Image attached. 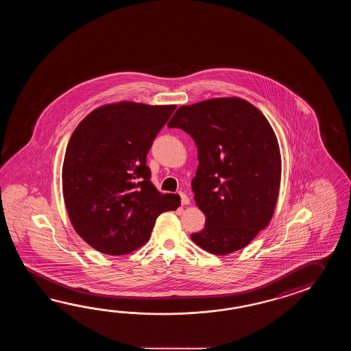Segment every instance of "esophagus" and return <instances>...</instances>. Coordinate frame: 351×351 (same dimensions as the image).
<instances>
[{
  "label": "esophagus",
  "instance_id": "34e87169",
  "mask_svg": "<svg viewBox=\"0 0 351 351\" xmlns=\"http://www.w3.org/2000/svg\"><path fill=\"white\" fill-rule=\"evenodd\" d=\"M179 195H180V202H182V204H183V206L189 204V198L186 197V193H183V192H179Z\"/></svg>",
  "mask_w": 351,
  "mask_h": 351
}]
</instances>
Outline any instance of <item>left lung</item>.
<instances>
[{
  "mask_svg": "<svg viewBox=\"0 0 351 351\" xmlns=\"http://www.w3.org/2000/svg\"><path fill=\"white\" fill-rule=\"evenodd\" d=\"M168 127L198 148L192 189L206 226L191 239L217 256L246 247L269 226L280 192L281 153L269 120L241 97H217L180 106Z\"/></svg>",
  "mask_w": 351,
  "mask_h": 351,
  "instance_id": "8db88e82",
  "label": "left lung"
}]
</instances>
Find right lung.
<instances>
[{
  "label": "right lung",
  "instance_id": "obj_1",
  "mask_svg": "<svg viewBox=\"0 0 351 351\" xmlns=\"http://www.w3.org/2000/svg\"><path fill=\"white\" fill-rule=\"evenodd\" d=\"M177 105L119 101L79 123L62 163V194L76 233L99 252L128 254L150 239L157 217L180 206L150 180L147 154Z\"/></svg>",
  "mask_w": 351,
  "mask_h": 351
}]
</instances>
